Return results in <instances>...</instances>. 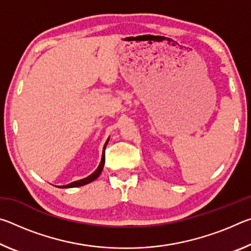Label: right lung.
<instances>
[{"label": "right lung", "mask_w": 251, "mask_h": 251, "mask_svg": "<svg viewBox=\"0 0 251 251\" xmlns=\"http://www.w3.org/2000/svg\"><path fill=\"white\" fill-rule=\"evenodd\" d=\"M107 143H108V141L106 142L104 147H106V145H107ZM104 164H105V154L103 155V157H101V161H100L99 168H97L96 171L92 174V175H90V176L86 177V178H84V179H80V180H77V181L71 182V184H69V185L59 187V188H72V187H80V186H84V185H86V184H90V182H92L93 180H95L96 178L100 175L101 171H103Z\"/></svg>", "instance_id": "1"}]
</instances>
